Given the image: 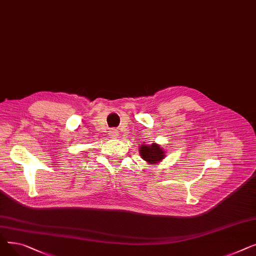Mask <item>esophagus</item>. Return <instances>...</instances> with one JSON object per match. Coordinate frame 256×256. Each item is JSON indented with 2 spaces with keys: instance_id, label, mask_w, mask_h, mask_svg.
Instances as JSON below:
<instances>
[{
  "instance_id": "esophagus-1",
  "label": "esophagus",
  "mask_w": 256,
  "mask_h": 256,
  "mask_svg": "<svg viewBox=\"0 0 256 256\" xmlns=\"http://www.w3.org/2000/svg\"><path fill=\"white\" fill-rule=\"evenodd\" d=\"M109 135H110V137H111V138H117V136H118V132H117V130L112 128V130H110V132H109Z\"/></svg>"
}]
</instances>
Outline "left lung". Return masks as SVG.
Here are the masks:
<instances>
[{
	"instance_id": "1",
	"label": "left lung",
	"mask_w": 256,
	"mask_h": 256,
	"mask_svg": "<svg viewBox=\"0 0 256 256\" xmlns=\"http://www.w3.org/2000/svg\"><path fill=\"white\" fill-rule=\"evenodd\" d=\"M140 154L141 158L148 162L150 164L158 163V160H162L164 158V152L163 150L158 144H152V145H141L140 148Z\"/></svg>"
}]
</instances>
